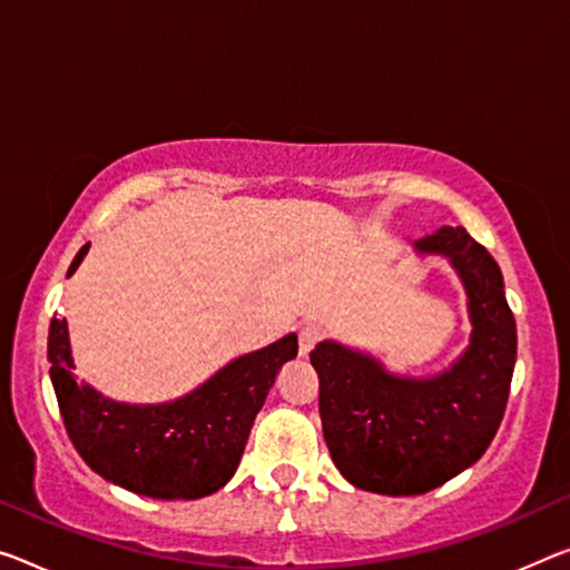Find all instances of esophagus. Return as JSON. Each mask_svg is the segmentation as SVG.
Instances as JSON below:
<instances>
[{
	"instance_id": "esophagus-1",
	"label": "esophagus",
	"mask_w": 570,
	"mask_h": 570,
	"mask_svg": "<svg viewBox=\"0 0 570 570\" xmlns=\"http://www.w3.org/2000/svg\"><path fill=\"white\" fill-rule=\"evenodd\" d=\"M321 336H323V328L315 326V323L303 326L301 334H297V352H301V356H308L313 352V346L321 341Z\"/></svg>"
}]
</instances>
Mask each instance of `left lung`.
Instances as JSON below:
<instances>
[{
  "mask_svg": "<svg viewBox=\"0 0 570 570\" xmlns=\"http://www.w3.org/2000/svg\"><path fill=\"white\" fill-rule=\"evenodd\" d=\"M415 247L449 257L466 287L474 331L451 370L413 380L336 341L311 352L331 459L354 487L387 497L431 492L481 459L504 417L518 356L494 257L461 226H443Z\"/></svg>",
  "mask_w": 570,
  "mask_h": 570,
  "instance_id": "obj_1",
  "label": "left lung"
}]
</instances>
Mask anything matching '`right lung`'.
I'll list each match as a JSON object with an SVG mask.
<instances>
[{"instance_id":"1","label":"right lung","mask_w":570,"mask_h":570,"mask_svg":"<svg viewBox=\"0 0 570 570\" xmlns=\"http://www.w3.org/2000/svg\"><path fill=\"white\" fill-rule=\"evenodd\" d=\"M89 244L71 262L81 265ZM297 356V336L234 358L190 395L163 405L114 402L73 376L66 318L50 321L48 358L68 438L96 474L153 499H200L234 476L277 372Z\"/></svg>"}]
</instances>
